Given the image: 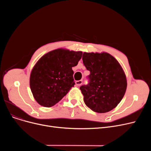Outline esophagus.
Instances as JSON below:
<instances>
[{"label": "esophagus", "mask_w": 151, "mask_h": 151, "mask_svg": "<svg viewBox=\"0 0 151 151\" xmlns=\"http://www.w3.org/2000/svg\"><path fill=\"white\" fill-rule=\"evenodd\" d=\"M75 84H76V86H81V85L83 84V81H82V80L76 81L75 82Z\"/></svg>", "instance_id": "1"}]
</instances>
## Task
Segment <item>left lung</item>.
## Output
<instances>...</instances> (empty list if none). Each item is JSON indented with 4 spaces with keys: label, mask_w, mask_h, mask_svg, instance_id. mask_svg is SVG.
<instances>
[{
    "label": "left lung",
    "mask_w": 151,
    "mask_h": 151,
    "mask_svg": "<svg viewBox=\"0 0 151 151\" xmlns=\"http://www.w3.org/2000/svg\"><path fill=\"white\" fill-rule=\"evenodd\" d=\"M83 61L90 71L89 82L80 87L85 104L93 111H110L122 100L127 79L118 61L107 52H84Z\"/></svg>",
    "instance_id": "obj_1"
}]
</instances>
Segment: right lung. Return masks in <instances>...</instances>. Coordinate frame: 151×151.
I'll return each instance as SVG.
<instances>
[{"label": "right lung", "instance_id": "obj_1", "mask_svg": "<svg viewBox=\"0 0 151 151\" xmlns=\"http://www.w3.org/2000/svg\"><path fill=\"white\" fill-rule=\"evenodd\" d=\"M82 54L60 48L46 53L38 60L30 76V89L38 104L52 106L74 86L72 67L78 65Z\"/></svg>", "mask_w": 151, "mask_h": 151}]
</instances>
